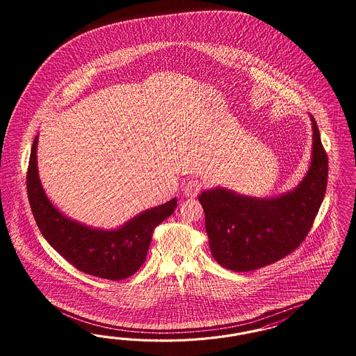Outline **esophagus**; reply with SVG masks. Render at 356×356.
Wrapping results in <instances>:
<instances>
[{"mask_svg":"<svg viewBox=\"0 0 356 356\" xmlns=\"http://www.w3.org/2000/svg\"><path fill=\"white\" fill-rule=\"evenodd\" d=\"M202 183L198 179H189L184 185V193L186 197H197V194L201 192Z\"/></svg>","mask_w":356,"mask_h":356,"instance_id":"esophagus-1","label":"esophagus"}]
</instances>
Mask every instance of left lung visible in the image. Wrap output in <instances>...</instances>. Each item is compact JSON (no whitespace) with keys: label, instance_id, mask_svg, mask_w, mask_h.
Listing matches in <instances>:
<instances>
[{"label":"left lung","instance_id":"left-lung-1","mask_svg":"<svg viewBox=\"0 0 356 356\" xmlns=\"http://www.w3.org/2000/svg\"><path fill=\"white\" fill-rule=\"evenodd\" d=\"M311 120L312 161L293 191L256 198L216 188L198 195L211 254L223 268L250 271L271 265L298 248L311 231L327 185V155Z\"/></svg>","mask_w":356,"mask_h":356}]
</instances>
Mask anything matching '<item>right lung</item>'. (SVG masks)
Returning a JSON list of instances; mask_svg holds the SVG:
<instances>
[{"instance_id":"obj_1","label":"right lung","mask_w":356,"mask_h":356,"mask_svg":"<svg viewBox=\"0 0 356 356\" xmlns=\"http://www.w3.org/2000/svg\"><path fill=\"white\" fill-rule=\"evenodd\" d=\"M35 137L27 170V194L33 218L51 247L74 268L90 275L121 280L145 262L155 227L172 214L177 200L140 213L118 229L81 225L61 214L44 192L39 179Z\"/></svg>"}]
</instances>
